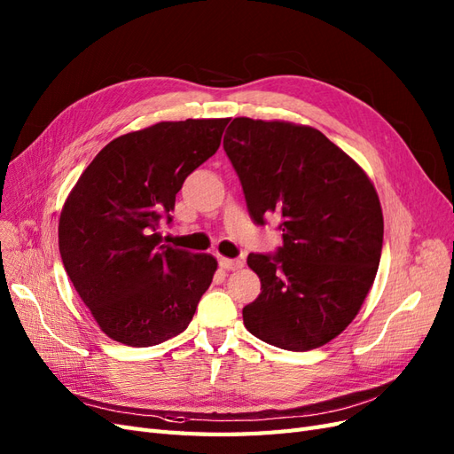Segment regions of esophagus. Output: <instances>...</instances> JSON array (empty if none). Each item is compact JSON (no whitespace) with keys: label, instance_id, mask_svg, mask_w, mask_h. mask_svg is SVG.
Here are the masks:
<instances>
[{"label":"esophagus","instance_id":"esophagus-1","mask_svg":"<svg viewBox=\"0 0 454 454\" xmlns=\"http://www.w3.org/2000/svg\"><path fill=\"white\" fill-rule=\"evenodd\" d=\"M219 267L225 270H239L244 267L242 259H229V257H219Z\"/></svg>","mask_w":454,"mask_h":454}]
</instances>
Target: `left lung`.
<instances>
[{
  "mask_svg": "<svg viewBox=\"0 0 454 454\" xmlns=\"http://www.w3.org/2000/svg\"><path fill=\"white\" fill-rule=\"evenodd\" d=\"M223 149L254 222L277 215L284 232L274 255H248L261 294L242 309L244 325L272 347L318 348L345 332L377 277V191L358 162L312 127L237 117Z\"/></svg>",
  "mask_w": 454,
  "mask_h": 454,
  "instance_id": "1",
  "label": "left lung"
}]
</instances>
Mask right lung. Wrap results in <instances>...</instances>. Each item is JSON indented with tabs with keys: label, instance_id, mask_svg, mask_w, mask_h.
I'll use <instances>...</instances> for the list:
<instances>
[{
	"label": "right lung",
	"instance_id": "right-lung-1",
	"mask_svg": "<svg viewBox=\"0 0 454 454\" xmlns=\"http://www.w3.org/2000/svg\"><path fill=\"white\" fill-rule=\"evenodd\" d=\"M229 119L162 121L109 142L81 174L59 222L64 269L102 332L153 347L193 320L217 261L162 244L185 177L222 144Z\"/></svg>",
	"mask_w": 454,
	"mask_h": 454
}]
</instances>
